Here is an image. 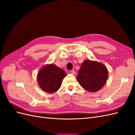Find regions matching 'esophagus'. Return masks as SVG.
Segmentation results:
<instances>
[{
	"label": "esophagus",
	"mask_w": 135,
	"mask_h": 135,
	"mask_svg": "<svg viewBox=\"0 0 135 135\" xmlns=\"http://www.w3.org/2000/svg\"><path fill=\"white\" fill-rule=\"evenodd\" d=\"M70 73H71V74H73V75H75V71L74 70H70Z\"/></svg>",
	"instance_id": "1"
}]
</instances>
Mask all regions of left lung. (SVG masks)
Masks as SVG:
<instances>
[{
	"label": "left lung",
	"instance_id": "8db88e82",
	"mask_svg": "<svg viewBox=\"0 0 135 135\" xmlns=\"http://www.w3.org/2000/svg\"><path fill=\"white\" fill-rule=\"evenodd\" d=\"M108 71L103 64L85 60L81 64L77 76L80 85L91 92H95L103 87L107 82Z\"/></svg>",
	"mask_w": 135,
	"mask_h": 135
}]
</instances>
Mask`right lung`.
Wrapping results in <instances>:
<instances>
[{
    "mask_svg": "<svg viewBox=\"0 0 135 135\" xmlns=\"http://www.w3.org/2000/svg\"><path fill=\"white\" fill-rule=\"evenodd\" d=\"M66 73L55 65L51 64L43 67L39 71L37 79L40 87L44 92L52 93L60 88Z\"/></svg>",
    "mask_w": 135,
    "mask_h": 135,
    "instance_id": "obj_1",
    "label": "right lung"
}]
</instances>
